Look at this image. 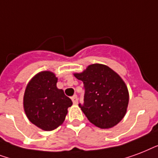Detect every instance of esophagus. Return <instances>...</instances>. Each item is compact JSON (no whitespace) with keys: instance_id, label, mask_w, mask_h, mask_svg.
I'll return each mask as SVG.
<instances>
[{"instance_id":"esophagus-1","label":"esophagus","mask_w":158,"mask_h":158,"mask_svg":"<svg viewBox=\"0 0 158 158\" xmlns=\"http://www.w3.org/2000/svg\"><path fill=\"white\" fill-rule=\"evenodd\" d=\"M72 101H73V104H75V105H77L78 102V99H77V96H73V97H72Z\"/></svg>"}]
</instances>
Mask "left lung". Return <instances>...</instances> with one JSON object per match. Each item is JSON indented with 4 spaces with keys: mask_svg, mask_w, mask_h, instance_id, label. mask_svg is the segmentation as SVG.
I'll list each match as a JSON object with an SVG mask.
<instances>
[{
    "mask_svg": "<svg viewBox=\"0 0 158 158\" xmlns=\"http://www.w3.org/2000/svg\"><path fill=\"white\" fill-rule=\"evenodd\" d=\"M74 76L84 84V102L79 107L90 123L110 129L122 120L129 104V91L115 72L96 63Z\"/></svg>",
    "mask_w": 158,
    "mask_h": 158,
    "instance_id": "obj_1",
    "label": "left lung"
}]
</instances>
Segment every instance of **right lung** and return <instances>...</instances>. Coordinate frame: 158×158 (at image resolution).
Wrapping results in <instances>:
<instances>
[{"mask_svg": "<svg viewBox=\"0 0 158 158\" xmlns=\"http://www.w3.org/2000/svg\"><path fill=\"white\" fill-rule=\"evenodd\" d=\"M53 73L44 71L30 80L24 95V109L29 120L40 129L51 131L65 119L73 101L57 87Z\"/></svg>", "mask_w": 158, "mask_h": 158, "instance_id": "add662e5", "label": "right lung"}]
</instances>
